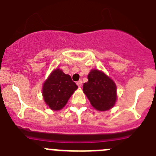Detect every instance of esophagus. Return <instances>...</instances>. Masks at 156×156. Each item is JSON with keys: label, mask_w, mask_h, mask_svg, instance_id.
Segmentation results:
<instances>
[{"label": "esophagus", "mask_w": 156, "mask_h": 156, "mask_svg": "<svg viewBox=\"0 0 156 156\" xmlns=\"http://www.w3.org/2000/svg\"><path fill=\"white\" fill-rule=\"evenodd\" d=\"M82 83H83L82 80H79V81H77V82H76V84H77V86L79 87H80L82 86Z\"/></svg>", "instance_id": "1"}]
</instances>
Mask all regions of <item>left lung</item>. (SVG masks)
<instances>
[{
	"label": "left lung",
	"mask_w": 156,
	"mask_h": 156,
	"mask_svg": "<svg viewBox=\"0 0 156 156\" xmlns=\"http://www.w3.org/2000/svg\"><path fill=\"white\" fill-rule=\"evenodd\" d=\"M83 83V90L90 104L98 111H107L116 101V86L114 81L98 69H92Z\"/></svg>",
	"instance_id": "1"
}]
</instances>
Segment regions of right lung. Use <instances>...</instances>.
Masks as SVG:
<instances>
[{"label": "right lung", "instance_id": "add662e5", "mask_svg": "<svg viewBox=\"0 0 156 156\" xmlns=\"http://www.w3.org/2000/svg\"><path fill=\"white\" fill-rule=\"evenodd\" d=\"M78 87L68 74L56 69L52 71L44 83L42 88L43 98L51 109L60 110L66 105L71 95Z\"/></svg>", "mask_w": 156, "mask_h": 156}]
</instances>
